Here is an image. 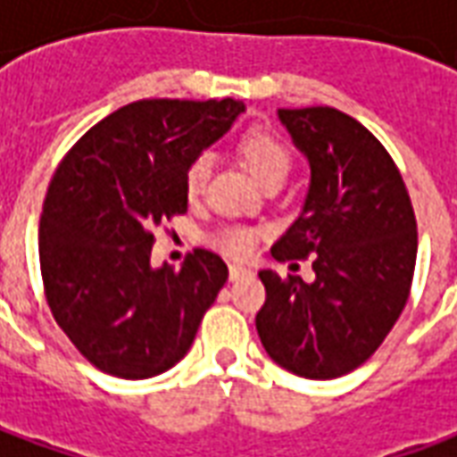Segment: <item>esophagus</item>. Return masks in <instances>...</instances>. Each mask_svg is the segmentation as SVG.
<instances>
[{
    "instance_id": "esophagus-1",
    "label": "esophagus",
    "mask_w": 457,
    "mask_h": 457,
    "mask_svg": "<svg viewBox=\"0 0 457 457\" xmlns=\"http://www.w3.org/2000/svg\"><path fill=\"white\" fill-rule=\"evenodd\" d=\"M249 274H252V269L239 267V264H229V281H237V278L249 277Z\"/></svg>"
}]
</instances>
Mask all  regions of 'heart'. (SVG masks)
Segmentation results:
<instances>
[{
	"instance_id": "1",
	"label": "heart",
	"mask_w": 457,
	"mask_h": 457,
	"mask_svg": "<svg viewBox=\"0 0 457 457\" xmlns=\"http://www.w3.org/2000/svg\"><path fill=\"white\" fill-rule=\"evenodd\" d=\"M239 159L245 161V166L252 170V176L267 188L271 183H284L291 170V151L284 141L278 139L277 134L267 129H249L242 139H239ZM210 173L208 156H198L190 161L188 170H186V195L190 200L198 198L205 180ZM257 232L245 225H222V228L212 235L215 247L222 249L229 257H247L252 247H254Z\"/></svg>"
}]
</instances>
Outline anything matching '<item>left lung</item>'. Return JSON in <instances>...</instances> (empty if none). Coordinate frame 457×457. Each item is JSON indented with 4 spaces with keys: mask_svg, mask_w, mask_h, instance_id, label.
<instances>
[{
    "mask_svg": "<svg viewBox=\"0 0 457 457\" xmlns=\"http://www.w3.org/2000/svg\"><path fill=\"white\" fill-rule=\"evenodd\" d=\"M311 183L277 262L313 259V281L262 269L257 333L267 354L306 379L353 372L402 316L416 267V218L402 173L372 131L333 107L278 110Z\"/></svg>",
    "mask_w": 457,
    "mask_h": 457,
    "instance_id": "1",
    "label": "left lung"
}]
</instances>
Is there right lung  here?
Here are the masks:
<instances>
[{
    "label": "right lung",
    "mask_w": 457,
    "mask_h": 457,
    "mask_svg": "<svg viewBox=\"0 0 457 457\" xmlns=\"http://www.w3.org/2000/svg\"><path fill=\"white\" fill-rule=\"evenodd\" d=\"M245 112L239 100H139L104 117L51 179L38 228L46 298L83 357L121 379L180 362L228 264L195 249L151 267V229L188 210L186 170Z\"/></svg>",
    "instance_id": "add662e5"
}]
</instances>
